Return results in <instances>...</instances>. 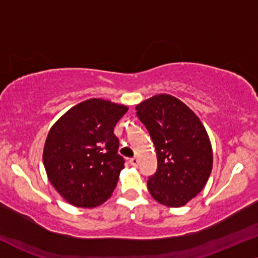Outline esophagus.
Listing matches in <instances>:
<instances>
[{
	"label": "esophagus",
	"instance_id": "obj_1",
	"mask_svg": "<svg viewBox=\"0 0 258 258\" xmlns=\"http://www.w3.org/2000/svg\"><path fill=\"white\" fill-rule=\"evenodd\" d=\"M130 163H131L132 167H138V163H139V159L137 157H133L130 159Z\"/></svg>",
	"mask_w": 258,
	"mask_h": 258
}]
</instances>
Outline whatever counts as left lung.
<instances>
[{"instance_id":"8db88e82","label":"left lung","mask_w":258,"mask_h":258,"mask_svg":"<svg viewBox=\"0 0 258 258\" xmlns=\"http://www.w3.org/2000/svg\"><path fill=\"white\" fill-rule=\"evenodd\" d=\"M155 144L158 169L148 181L152 198L182 207L206 185L213 167L210 137L199 116L169 94H157L136 106Z\"/></svg>"}]
</instances>
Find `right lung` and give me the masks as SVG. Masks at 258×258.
I'll use <instances>...</instances> for the list:
<instances>
[{"mask_svg":"<svg viewBox=\"0 0 258 258\" xmlns=\"http://www.w3.org/2000/svg\"><path fill=\"white\" fill-rule=\"evenodd\" d=\"M125 105L89 99L64 113L45 140L42 162L50 183L75 207L93 208L113 194L123 165L114 127Z\"/></svg>","mask_w":258,"mask_h":258,"instance_id":"right-lung-1","label":"right lung"}]
</instances>
